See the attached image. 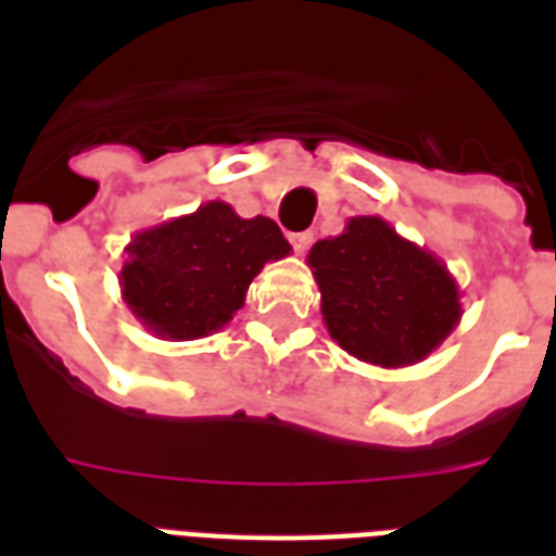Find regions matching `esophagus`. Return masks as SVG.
<instances>
[{"label": "esophagus", "instance_id": "esophagus-1", "mask_svg": "<svg viewBox=\"0 0 556 556\" xmlns=\"http://www.w3.org/2000/svg\"><path fill=\"white\" fill-rule=\"evenodd\" d=\"M288 239H291V244H294L296 253H305V251H308V244H312L314 236L308 233V230H303V233H291Z\"/></svg>", "mask_w": 556, "mask_h": 556}]
</instances>
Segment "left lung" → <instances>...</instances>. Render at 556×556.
I'll return each mask as SVG.
<instances>
[{
	"label": "left lung",
	"instance_id": "1",
	"mask_svg": "<svg viewBox=\"0 0 556 556\" xmlns=\"http://www.w3.org/2000/svg\"><path fill=\"white\" fill-rule=\"evenodd\" d=\"M308 268L331 340L364 364H418L462 320V291L447 265L387 218H349L343 233L308 251Z\"/></svg>",
	"mask_w": 556,
	"mask_h": 556
}]
</instances>
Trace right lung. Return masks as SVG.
Instances as JSON below:
<instances>
[{
    "instance_id": "obj_1",
    "label": "right lung",
    "mask_w": 556,
    "mask_h": 556,
    "mask_svg": "<svg viewBox=\"0 0 556 556\" xmlns=\"http://www.w3.org/2000/svg\"><path fill=\"white\" fill-rule=\"evenodd\" d=\"M121 296L161 340L216 334L244 305L253 277L291 244L268 216L242 218L225 201L147 227L124 248Z\"/></svg>"
}]
</instances>
